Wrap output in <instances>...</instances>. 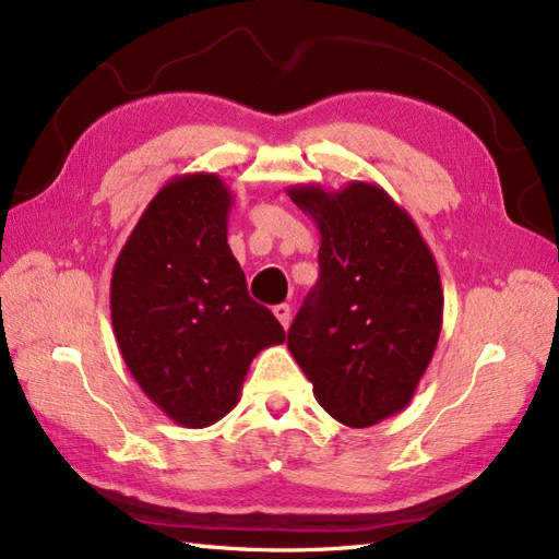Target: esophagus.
Segmentation results:
<instances>
[{"instance_id":"1","label":"esophagus","mask_w":559,"mask_h":559,"mask_svg":"<svg viewBox=\"0 0 559 559\" xmlns=\"http://www.w3.org/2000/svg\"><path fill=\"white\" fill-rule=\"evenodd\" d=\"M274 317L281 321L283 328L290 325V305H276L274 307Z\"/></svg>"}]
</instances>
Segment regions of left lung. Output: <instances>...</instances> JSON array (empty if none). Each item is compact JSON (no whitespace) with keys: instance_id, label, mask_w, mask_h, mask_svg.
<instances>
[{"instance_id":"left-lung-1","label":"left lung","mask_w":559,"mask_h":559,"mask_svg":"<svg viewBox=\"0 0 559 559\" xmlns=\"http://www.w3.org/2000/svg\"><path fill=\"white\" fill-rule=\"evenodd\" d=\"M288 195L321 234V276L288 349L328 416L356 429L378 425L411 404L435 356L443 317L435 254L378 183H297Z\"/></svg>"}]
</instances>
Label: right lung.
<instances>
[{
    "instance_id": "right-lung-1",
    "label": "right lung",
    "mask_w": 559,
    "mask_h": 559,
    "mask_svg": "<svg viewBox=\"0 0 559 559\" xmlns=\"http://www.w3.org/2000/svg\"><path fill=\"white\" fill-rule=\"evenodd\" d=\"M231 205L212 171L169 179L112 269L110 319L124 366L181 427L222 420L254 356L285 342L274 313L248 295L226 242Z\"/></svg>"
}]
</instances>
